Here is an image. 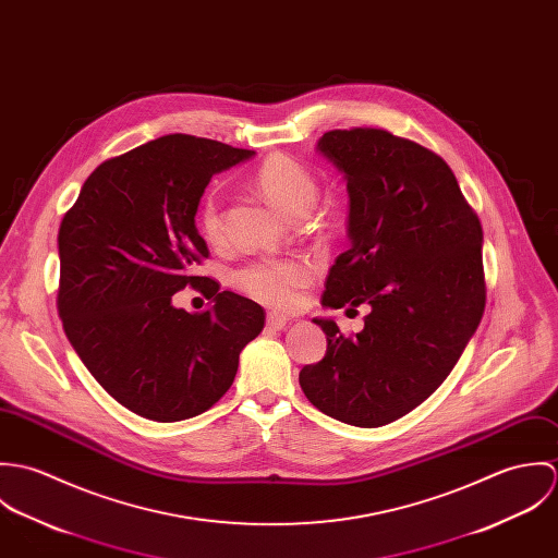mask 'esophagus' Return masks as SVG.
I'll return each mask as SVG.
<instances>
[{
    "label": "esophagus",
    "instance_id": "esophagus-1",
    "mask_svg": "<svg viewBox=\"0 0 558 558\" xmlns=\"http://www.w3.org/2000/svg\"><path fill=\"white\" fill-rule=\"evenodd\" d=\"M286 324H288V318L283 316V314H268L266 316V326L268 328H275V330H281V328H286Z\"/></svg>",
    "mask_w": 558,
    "mask_h": 558
}]
</instances>
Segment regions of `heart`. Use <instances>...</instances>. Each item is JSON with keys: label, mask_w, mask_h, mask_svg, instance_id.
I'll use <instances>...</instances> for the list:
<instances>
[{"label": "heart", "mask_w": 558, "mask_h": 558, "mask_svg": "<svg viewBox=\"0 0 558 558\" xmlns=\"http://www.w3.org/2000/svg\"><path fill=\"white\" fill-rule=\"evenodd\" d=\"M255 189L281 213L290 217L305 215L318 195L314 173L301 162L283 153L268 155L253 173ZM199 230L208 242L223 239L221 202L208 193L199 206ZM314 279V264L303 257H262L253 259L232 275L234 288L253 301L288 310L296 303L299 292Z\"/></svg>", "instance_id": "obj_1"}]
</instances>
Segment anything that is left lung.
Segmentation results:
<instances>
[{
    "instance_id": "left-lung-1",
    "label": "left lung",
    "mask_w": 558,
    "mask_h": 558,
    "mask_svg": "<svg viewBox=\"0 0 558 558\" xmlns=\"http://www.w3.org/2000/svg\"><path fill=\"white\" fill-rule=\"evenodd\" d=\"M318 150L345 173L352 240L322 305L369 314L356 335L314 319L328 345L299 383L324 414L380 427L429 398L477 330L483 230L451 167L416 142L356 126L324 133Z\"/></svg>"
}]
</instances>
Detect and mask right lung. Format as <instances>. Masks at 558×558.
I'll list each match as a JSON object with an SVG mask.
<instances>
[{"label": "right lung", "instance_id": "1", "mask_svg": "<svg viewBox=\"0 0 558 558\" xmlns=\"http://www.w3.org/2000/svg\"><path fill=\"white\" fill-rule=\"evenodd\" d=\"M251 155L165 135L100 162L62 219L64 332L96 383L140 416L171 423L213 408L236 378L242 348L264 328L257 303L191 275L210 255L195 228L204 189ZM186 284L214 307L175 311L170 296Z\"/></svg>", "mask_w": 558, "mask_h": 558}]
</instances>
